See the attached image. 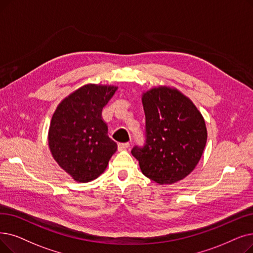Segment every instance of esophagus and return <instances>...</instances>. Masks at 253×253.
Returning <instances> with one entry per match:
<instances>
[{
	"label": "esophagus",
	"mask_w": 253,
	"mask_h": 253,
	"mask_svg": "<svg viewBox=\"0 0 253 253\" xmlns=\"http://www.w3.org/2000/svg\"><path fill=\"white\" fill-rule=\"evenodd\" d=\"M129 142H120V144H118V150L119 151H124L126 149L129 148Z\"/></svg>",
	"instance_id": "obj_1"
}]
</instances>
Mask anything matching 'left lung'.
I'll return each instance as SVG.
<instances>
[{"label": "left lung", "mask_w": 253, "mask_h": 253, "mask_svg": "<svg viewBox=\"0 0 253 253\" xmlns=\"http://www.w3.org/2000/svg\"><path fill=\"white\" fill-rule=\"evenodd\" d=\"M146 116V144L131 153L141 172L156 183L184 179L199 163L207 142L205 120L188 97L169 86L142 94Z\"/></svg>", "instance_id": "left-lung-1"}]
</instances>
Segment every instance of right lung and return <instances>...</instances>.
<instances>
[{
    "label": "right lung",
    "instance_id": "right-lung-1",
    "mask_svg": "<svg viewBox=\"0 0 253 253\" xmlns=\"http://www.w3.org/2000/svg\"><path fill=\"white\" fill-rule=\"evenodd\" d=\"M118 86L89 84L58 105L50 121L48 146L53 159L78 182H90L105 170L117 151L107 135L102 108Z\"/></svg>",
    "mask_w": 253,
    "mask_h": 253
}]
</instances>
